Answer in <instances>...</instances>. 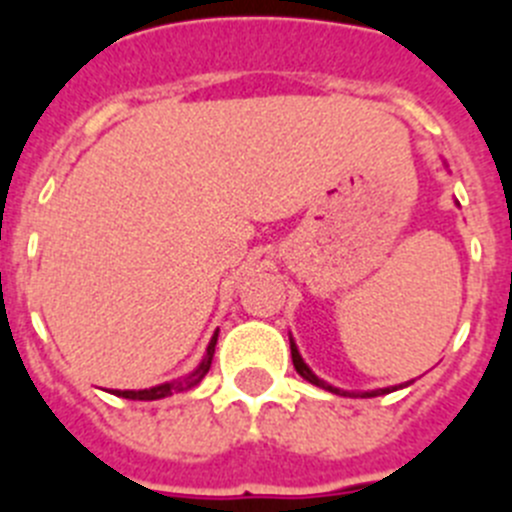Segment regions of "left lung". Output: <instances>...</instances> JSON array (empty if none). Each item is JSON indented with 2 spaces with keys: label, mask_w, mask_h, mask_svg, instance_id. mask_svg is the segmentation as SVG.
I'll return each instance as SVG.
<instances>
[{
  "label": "left lung",
  "mask_w": 512,
  "mask_h": 512,
  "mask_svg": "<svg viewBox=\"0 0 512 512\" xmlns=\"http://www.w3.org/2000/svg\"><path fill=\"white\" fill-rule=\"evenodd\" d=\"M289 348H292V364H295L297 374H302V377H305L307 382L318 384V387H323V390L336 392V395H343V397H359V392H343V390H338V387H330V384H325L323 379H318V377H315V374H312L310 369H307V364H305V361H302L300 351H297V346H295V341H292V338H289ZM384 392H390V390H374V392H364V395H361V397H377V395H384Z\"/></svg>",
  "instance_id": "left-lung-1"
}]
</instances>
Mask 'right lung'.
Returning a JSON list of instances; mask_svg holds the SVG:
<instances>
[{"instance_id": "right-lung-1", "label": "right lung", "mask_w": 512, "mask_h": 512, "mask_svg": "<svg viewBox=\"0 0 512 512\" xmlns=\"http://www.w3.org/2000/svg\"><path fill=\"white\" fill-rule=\"evenodd\" d=\"M215 343H217V333L212 336L210 346H207V356L202 359V364L194 369L189 377L179 379V382H169V384H158V387H151V390H115L117 397H128V400H161V397H169L174 395V392H184V390H192L194 384H200L202 377H205L207 372H210V364H212V354H215Z\"/></svg>"}]
</instances>
